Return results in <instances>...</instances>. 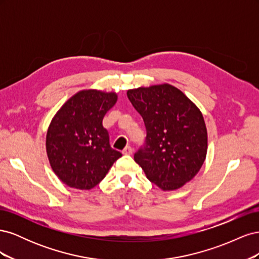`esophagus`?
I'll return each mask as SVG.
<instances>
[{
  "mask_svg": "<svg viewBox=\"0 0 259 259\" xmlns=\"http://www.w3.org/2000/svg\"><path fill=\"white\" fill-rule=\"evenodd\" d=\"M122 153H123V154H132V153H133V149H132V147H130V146L125 147V149H124V150L122 151Z\"/></svg>",
  "mask_w": 259,
  "mask_h": 259,
  "instance_id": "obj_1",
  "label": "esophagus"
}]
</instances>
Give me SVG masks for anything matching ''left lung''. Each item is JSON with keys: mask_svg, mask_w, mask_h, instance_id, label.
Returning a JSON list of instances; mask_svg holds the SVG:
<instances>
[{"mask_svg": "<svg viewBox=\"0 0 259 259\" xmlns=\"http://www.w3.org/2000/svg\"><path fill=\"white\" fill-rule=\"evenodd\" d=\"M127 97L147 130L146 146L135 153V162L163 191L179 189L199 173L206 158L202 112L168 83L128 90Z\"/></svg>", "mask_w": 259, "mask_h": 259, "instance_id": "obj_1", "label": "left lung"}]
</instances>
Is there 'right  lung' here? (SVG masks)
Segmentation results:
<instances>
[{
  "label": "right lung",
  "mask_w": 259,
  "mask_h": 259,
  "mask_svg": "<svg viewBox=\"0 0 259 259\" xmlns=\"http://www.w3.org/2000/svg\"><path fill=\"white\" fill-rule=\"evenodd\" d=\"M116 100L115 92L83 90L70 97L52 119L46 153L53 171L68 187L92 189L122 156L110 147L103 126L105 114Z\"/></svg>",
  "instance_id": "right-lung-1"
}]
</instances>
